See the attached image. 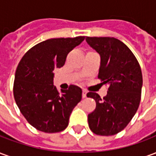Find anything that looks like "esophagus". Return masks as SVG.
Returning <instances> with one entry per match:
<instances>
[{"label":"esophagus","mask_w":156,"mask_h":156,"mask_svg":"<svg viewBox=\"0 0 156 156\" xmlns=\"http://www.w3.org/2000/svg\"><path fill=\"white\" fill-rule=\"evenodd\" d=\"M82 97L83 98H85L87 97V92L85 91V90H83V94H82Z\"/></svg>","instance_id":"esophagus-1"}]
</instances>
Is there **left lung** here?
<instances>
[{
    "label": "left lung",
    "mask_w": 156,
    "mask_h": 156,
    "mask_svg": "<svg viewBox=\"0 0 156 156\" xmlns=\"http://www.w3.org/2000/svg\"><path fill=\"white\" fill-rule=\"evenodd\" d=\"M86 41L101 58L98 78L108 84L103 98L96 93L87 94L96 102V108L88 115V126L95 134L114 135L123 130L137 112L143 84L140 66L119 39L86 37Z\"/></svg>",
    "instance_id": "left-lung-1"
}]
</instances>
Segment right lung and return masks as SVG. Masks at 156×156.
<instances>
[{"label": "right lung", "instance_id": "right-lung-1", "mask_svg": "<svg viewBox=\"0 0 156 156\" xmlns=\"http://www.w3.org/2000/svg\"><path fill=\"white\" fill-rule=\"evenodd\" d=\"M85 37L46 40L27 51L19 62L13 84L14 98L29 124L45 133H58L68 125L73 109L82 99V89L70 85L61 90L52 83L55 68Z\"/></svg>", "mask_w": 156, "mask_h": 156}]
</instances>
